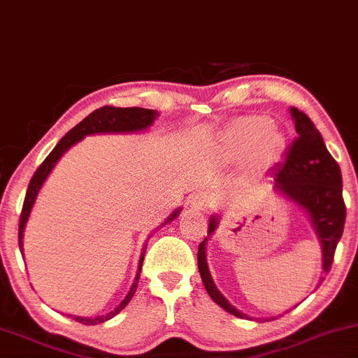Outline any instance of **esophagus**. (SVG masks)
I'll return each mask as SVG.
<instances>
[{
    "instance_id": "obj_1",
    "label": "esophagus",
    "mask_w": 358,
    "mask_h": 358,
    "mask_svg": "<svg viewBox=\"0 0 358 358\" xmlns=\"http://www.w3.org/2000/svg\"><path fill=\"white\" fill-rule=\"evenodd\" d=\"M213 203H215L213 196L210 195L208 192H198L196 195L192 198L193 208H196V210H208V208H212Z\"/></svg>"
}]
</instances>
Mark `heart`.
<instances>
[{
  "label": "heart",
  "instance_id": "obj_1",
  "mask_svg": "<svg viewBox=\"0 0 358 358\" xmlns=\"http://www.w3.org/2000/svg\"><path fill=\"white\" fill-rule=\"evenodd\" d=\"M223 153L231 162L248 157V173L264 175L283 148V138L273 130V122L264 115H248L235 120L222 140Z\"/></svg>",
  "mask_w": 358,
  "mask_h": 358
}]
</instances>
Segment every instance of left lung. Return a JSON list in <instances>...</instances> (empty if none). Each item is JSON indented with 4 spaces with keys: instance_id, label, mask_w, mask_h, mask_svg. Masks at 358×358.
Wrapping results in <instances>:
<instances>
[{
    "instance_id": "8db88e82",
    "label": "left lung",
    "mask_w": 358,
    "mask_h": 358,
    "mask_svg": "<svg viewBox=\"0 0 358 358\" xmlns=\"http://www.w3.org/2000/svg\"><path fill=\"white\" fill-rule=\"evenodd\" d=\"M296 138L288 146L283 162L273 168V190L299 205L308 215L310 223L322 245V280L330 272L334 255L345 225V201L342 196V173L338 163L329 153L320 131L303 111L290 108ZM218 227V217L208 222V236ZM206 236L198 245V272L201 282L217 305L231 315L247 318L220 294L206 264Z\"/></svg>"
}]
</instances>
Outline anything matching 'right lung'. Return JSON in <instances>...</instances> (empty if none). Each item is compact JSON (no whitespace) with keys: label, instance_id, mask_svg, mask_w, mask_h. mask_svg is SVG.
I'll return each mask as SVG.
<instances>
[{"label":"right lung","instance_id":"right-lung-1","mask_svg":"<svg viewBox=\"0 0 358 358\" xmlns=\"http://www.w3.org/2000/svg\"><path fill=\"white\" fill-rule=\"evenodd\" d=\"M157 116L158 113L155 110L136 108V106H133V108L103 106V108L94 110L93 113H90L83 122H80L75 128H71V130L58 141V145L55 146L53 152L45 158V162H43L41 165L38 166V170L34 171L31 182L28 185V192H27V196H24L23 210H21V217H20V228H18V242H20L21 255H23V231H24V227H27V222L29 218V213H31L34 201H36L38 193H40V188L43 187V183H45V180L48 178V175L51 173V170H53L59 158L66 153V150H70L73 145L78 143V141H81L88 135H98V133H135V131L146 130L148 127H152ZM180 212H182V208L175 210V212L166 218L165 223H170L171 220H175ZM165 223H163V225H165ZM145 250L146 247L143 248V252H141L140 265H138L135 282H133L130 292H128V295L124 296V300L118 305V307L111 310V312L106 313V315H98V317L73 315V320L80 322V324L83 325H96V324H103V322L110 320V318H113L115 315H118V313L122 312V310L128 305V302L133 299V295H135L138 280H140V273H141V265H143Z\"/></svg>","mask_w":358,"mask_h":358}]
</instances>
